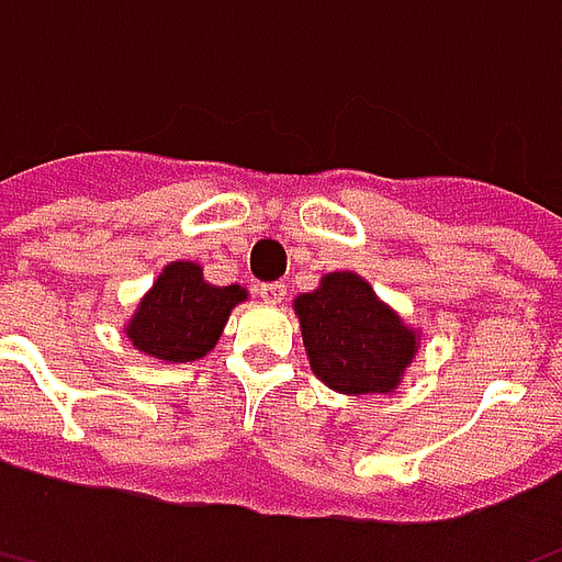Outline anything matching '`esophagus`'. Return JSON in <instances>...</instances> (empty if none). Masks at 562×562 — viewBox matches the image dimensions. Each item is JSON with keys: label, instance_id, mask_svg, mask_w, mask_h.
Masks as SVG:
<instances>
[{"label": "esophagus", "instance_id": "esophagus-1", "mask_svg": "<svg viewBox=\"0 0 562 562\" xmlns=\"http://www.w3.org/2000/svg\"><path fill=\"white\" fill-rule=\"evenodd\" d=\"M259 294L265 303H282V297H285V285H282V282H261Z\"/></svg>", "mask_w": 562, "mask_h": 562}]
</instances>
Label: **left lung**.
Segmentation results:
<instances>
[{
	"label": "left lung",
	"mask_w": 562,
	"mask_h": 562,
	"mask_svg": "<svg viewBox=\"0 0 562 562\" xmlns=\"http://www.w3.org/2000/svg\"><path fill=\"white\" fill-rule=\"evenodd\" d=\"M303 348L313 372L336 393H393L419 348L372 285L351 270L322 277V285L294 301Z\"/></svg>",
	"instance_id": "left-lung-1"
}]
</instances>
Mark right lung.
<instances>
[{
    "mask_svg": "<svg viewBox=\"0 0 562 562\" xmlns=\"http://www.w3.org/2000/svg\"><path fill=\"white\" fill-rule=\"evenodd\" d=\"M247 297L244 285H211L196 261H172L127 322L136 351L164 363H190L205 357L228 322V313Z\"/></svg>",
    "mask_w": 562,
    "mask_h": 562,
    "instance_id": "right-lung-1",
    "label": "right lung"
}]
</instances>
